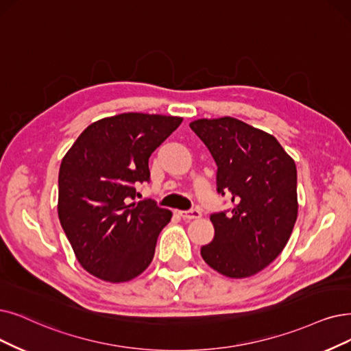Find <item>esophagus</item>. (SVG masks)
<instances>
[{
  "mask_svg": "<svg viewBox=\"0 0 351 351\" xmlns=\"http://www.w3.org/2000/svg\"><path fill=\"white\" fill-rule=\"evenodd\" d=\"M178 215L183 217V219H187V220H191V219H200L202 213L200 210L197 208H193V210H183V212H178Z\"/></svg>",
  "mask_w": 351,
  "mask_h": 351,
  "instance_id": "esophagus-1",
  "label": "esophagus"
}]
</instances>
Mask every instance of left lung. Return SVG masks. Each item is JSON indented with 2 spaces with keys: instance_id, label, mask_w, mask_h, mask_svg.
I'll list each match as a JSON object with an SVG mask.
<instances>
[{
  "instance_id": "1",
  "label": "left lung",
  "mask_w": 351,
  "mask_h": 351,
  "mask_svg": "<svg viewBox=\"0 0 351 351\" xmlns=\"http://www.w3.org/2000/svg\"><path fill=\"white\" fill-rule=\"evenodd\" d=\"M217 165V191L232 197V212L210 216L213 241L204 262L228 278L261 272L284 250L298 216L297 167L262 130L230 117L190 122Z\"/></svg>"
}]
</instances>
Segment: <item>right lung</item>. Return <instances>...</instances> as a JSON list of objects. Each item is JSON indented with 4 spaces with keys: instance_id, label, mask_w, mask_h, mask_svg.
Masks as SVG:
<instances>
[{
    "instance_id": "1",
    "label": "right lung",
    "mask_w": 351,
    "mask_h": 351,
    "mask_svg": "<svg viewBox=\"0 0 351 351\" xmlns=\"http://www.w3.org/2000/svg\"><path fill=\"white\" fill-rule=\"evenodd\" d=\"M183 122L128 112L90 123L62 160L58 213L76 259L93 276L119 284L152 261L170 210L132 202L149 180L148 160Z\"/></svg>"
}]
</instances>
